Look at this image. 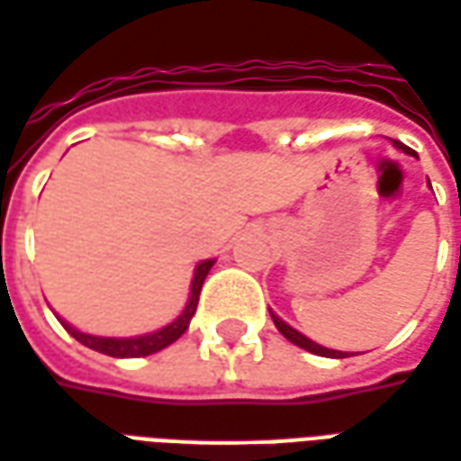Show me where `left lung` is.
<instances>
[{"label": "left lung", "instance_id": "8db88e82", "mask_svg": "<svg viewBox=\"0 0 461 461\" xmlns=\"http://www.w3.org/2000/svg\"><path fill=\"white\" fill-rule=\"evenodd\" d=\"M397 147H399V149H404V152H410V149H407L404 144H399V141H397ZM272 320H275L276 330L282 331V334H285V337H286V339H289V342L297 344V347H302V349H307V352L320 354V357H334V359H342V357H347V352H337V349H327V347H321V344H317V342H312V339H307L304 334H299L297 330H292L289 324H285V321L279 320L276 314H272Z\"/></svg>", "mask_w": 461, "mask_h": 461}]
</instances>
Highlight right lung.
<instances>
[{
    "label": "right lung",
    "instance_id": "add662e5",
    "mask_svg": "<svg viewBox=\"0 0 461 461\" xmlns=\"http://www.w3.org/2000/svg\"><path fill=\"white\" fill-rule=\"evenodd\" d=\"M212 259L202 262L194 269V279H192V294H189V302H186L185 312L176 317L169 327H164L159 331H152V334H144V337H131V339H112V337H92V334H85V331H77L74 327H69L67 321L59 320L64 324V330L72 334L77 342H82L89 349L95 352L109 354V357H119V359H127V357H147V354H154L169 347L172 342H176L182 334L189 327V321L194 317L197 312V302H199V292H202V285L207 279L209 269H212Z\"/></svg>",
    "mask_w": 461,
    "mask_h": 461
}]
</instances>
